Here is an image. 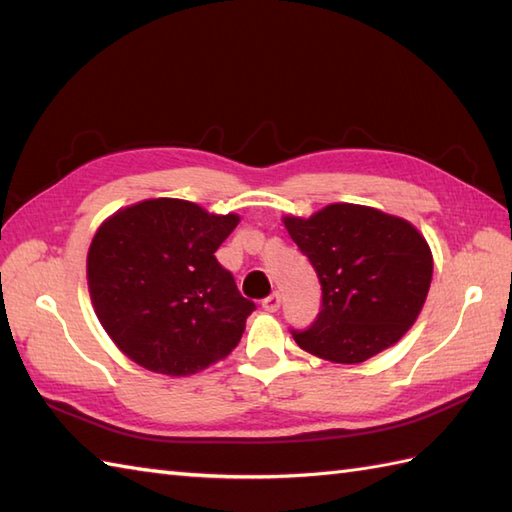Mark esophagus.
Listing matches in <instances>:
<instances>
[{
  "mask_svg": "<svg viewBox=\"0 0 512 512\" xmlns=\"http://www.w3.org/2000/svg\"><path fill=\"white\" fill-rule=\"evenodd\" d=\"M263 307H265V311H271V314L280 309V294H278V291H274V294L263 300Z\"/></svg>",
  "mask_w": 512,
  "mask_h": 512,
  "instance_id": "esophagus-1",
  "label": "esophagus"
}]
</instances>
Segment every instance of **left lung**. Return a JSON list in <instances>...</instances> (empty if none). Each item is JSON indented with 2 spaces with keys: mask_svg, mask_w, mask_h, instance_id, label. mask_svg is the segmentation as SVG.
I'll list each match as a JSON object with an SVG mask.
<instances>
[{
  "mask_svg": "<svg viewBox=\"0 0 512 512\" xmlns=\"http://www.w3.org/2000/svg\"><path fill=\"white\" fill-rule=\"evenodd\" d=\"M285 227L322 289L316 320L291 329L300 349L356 364L409 331L433 276L431 249L411 223L373 207L333 203L311 218L287 216Z\"/></svg>",
  "mask_w": 512,
  "mask_h": 512,
  "instance_id": "left-lung-1",
  "label": "left lung"
}]
</instances>
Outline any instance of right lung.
I'll use <instances>...</instances> for the list:
<instances>
[{
    "mask_svg": "<svg viewBox=\"0 0 512 512\" xmlns=\"http://www.w3.org/2000/svg\"><path fill=\"white\" fill-rule=\"evenodd\" d=\"M238 225L181 198H150L110 216L88 252L103 329L141 367L190 375L232 351L256 309L214 252Z\"/></svg>",
    "mask_w": 512,
    "mask_h": 512,
    "instance_id": "obj_1",
    "label": "right lung"
}]
</instances>
